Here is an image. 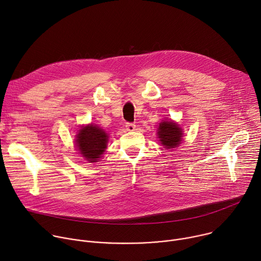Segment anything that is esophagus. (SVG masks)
Wrapping results in <instances>:
<instances>
[{
    "mask_svg": "<svg viewBox=\"0 0 261 261\" xmlns=\"http://www.w3.org/2000/svg\"><path fill=\"white\" fill-rule=\"evenodd\" d=\"M136 129V126L132 123H127L126 124V130L127 131H134Z\"/></svg>",
    "mask_w": 261,
    "mask_h": 261,
    "instance_id": "1",
    "label": "esophagus"
}]
</instances>
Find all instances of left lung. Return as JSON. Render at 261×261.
<instances>
[{
	"mask_svg": "<svg viewBox=\"0 0 261 261\" xmlns=\"http://www.w3.org/2000/svg\"><path fill=\"white\" fill-rule=\"evenodd\" d=\"M158 138L164 148H174L177 147L182 140V130L173 121H163L159 124L158 128Z\"/></svg>",
	"mask_w": 261,
	"mask_h": 261,
	"instance_id": "obj_1",
	"label": "left lung"
}]
</instances>
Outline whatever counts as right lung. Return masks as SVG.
I'll list each match as a JSON object with an SVG mask.
<instances>
[{"label": "right lung", "mask_w": 261, "mask_h": 261, "mask_svg": "<svg viewBox=\"0 0 261 261\" xmlns=\"http://www.w3.org/2000/svg\"><path fill=\"white\" fill-rule=\"evenodd\" d=\"M107 142V133L93 124L82 127L75 139L77 151L90 163L98 162L106 150Z\"/></svg>", "instance_id": "1"}]
</instances>
